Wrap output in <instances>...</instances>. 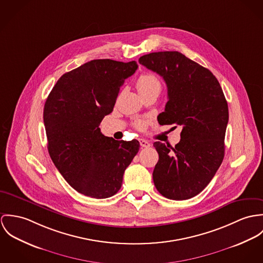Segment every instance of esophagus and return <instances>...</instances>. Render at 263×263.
Instances as JSON below:
<instances>
[{
  "instance_id": "esophagus-1",
  "label": "esophagus",
  "mask_w": 263,
  "mask_h": 263,
  "mask_svg": "<svg viewBox=\"0 0 263 263\" xmlns=\"http://www.w3.org/2000/svg\"><path fill=\"white\" fill-rule=\"evenodd\" d=\"M139 143H140V146H141L142 148H148V147H150V143H149L148 141L144 140V139H140V140H139Z\"/></svg>"
}]
</instances>
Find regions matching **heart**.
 <instances>
[{
  "label": "heart",
  "instance_id": "b5f03b06",
  "mask_svg": "<svg viewBox=\"0 0 263 263\" xmlns=\"http://www.w3.org/2000/svg\"><path fill=\"white\" fill-rule=\"evenodd\" d=\"M137 89L141 96L151 92H160L162 85L159 78L151 72H146L141 74L136 83ZM149 123V119H139L135 122V127L139 130H144Z\"/></svg>",
  "mask_w": 263,
  "mask_h": 263
}]
</instances>
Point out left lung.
<instances>
[{
    "mask_svg": "<svg viewBox=\"0 0 263 263\" xmlns=\"http://www.w3.org/2000/svg\"><path fill=\"white\" fill-rule=\"evenodd\" d=\"M139 63L167 86L168 101L158 123L182 127L175 148L153 144L159 155L152 174L155 187L171 200L191 199L209 184L224 158L229 120L224 92L208 68L178 51L149 53Z\"/></svg>",
    "mask_w": 263,
    "mask_h": 263,
    "instance_id": "1",
    "label": "left lung"
}]
</instances>
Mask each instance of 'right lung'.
Segmentation results:
<instances>
[{"mask_svg": "<svg viewBox=\"0 0 263 263\" xmlns=\"http://www.w3.org/2000/svg\"><path fill=\"white\" fill-rule=\"evenodd\" d=\"M137 67L136 61L90 60L64 73L45 102L49 155L70 186L87 197L117 194L125 170L139 150L138 140L118 141L103 135L99 127Z\"/></svg>", "mask_w": 263, "mask_h": 263, "instance_id": "right-lung-1", "label": "right lung"}]
</instances>
